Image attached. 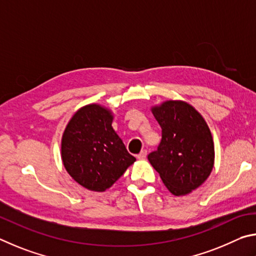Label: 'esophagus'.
<instances>
[{
	"mask_svg": "<svg viewBox=\"0 0 256 256\" xmlns=\"http://www.w3.org/2000/svg\"><path fill=\"white\" fill-rule=\"evenodd\" d=\"M146 156H147V150H142L140 153L137 155V158H138V160H145Z\"/></svg>",
	"mask_w": 256,
	"mask_h": 256,
	"instance_id": "obj_1",
	"label": "esophagus"
}]
</instances>
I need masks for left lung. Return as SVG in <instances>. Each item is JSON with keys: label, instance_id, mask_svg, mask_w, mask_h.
I'll use <instances>...</instances> for the list:
<instances>
[{"label": "left lung", "instance_id": "1", "mask_svg": "<svg viewBox=\"0 0 256 256\" xmlns=\"http://www.w3.org/2000/svg\"><path fill=\"white\" fill-rule=\"evenodd\" d=\"M162 128V140L148 160L174 196H186L207 180L212 171V132L198 111L184 101L168 100L152 108Z\"/></svg>", "mask_w": 256, "mask_h": 256}]
</instances>
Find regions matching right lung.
Wrapping results in <instances>:
<instances>
[{
    "instance_id": "add662e5",
    "label": "right lung",
    "mask_w": 256,
    "mask_h": 256,
    "mask_svg": "<svg viewBox=\"0 0 256 256\" xmlns=\"http://www.w3.org/2000/svg\"><path fill=\"white\" fill-rule=\"evenodd\" d=\"M112 120L109 109L88 104L75 112L62 134V164L88 190L109 189L136 160L112 128Z\"/></svg>"
}]
</instances>
